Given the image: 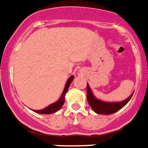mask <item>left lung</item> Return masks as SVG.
Returning a JSON list of instances; mask_svg holds the SVG:
<instances>
[{
  "label": "left lung",
  "mask_w": 148,
  "mask_h": 148,
  "mask_svg": "<svg viewBox=\"0 0 148 148\" xmlns=\"http://www.w3.org/2000/svg\"><path fill=\"white\" fill-rule=\"evenodd\" d=\"M132 94L125 100L122 102L109 103L104 102L102 100L96 99L92 92V90L89 87L88 84L87 83V99L89 105L92 107L93 111L97 114H104V115H110L116 112L117 111L121 109L124 106L126 105L132 98Z\"/></svg>",
  "instance_id": "1"
}]
</instances>
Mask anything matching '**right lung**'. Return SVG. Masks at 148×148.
<instances>
[{"label": "right lung", "mask_w": 148, "mask_h": 148, "mask_svg": "<svg viewBox=\"0 0 148 148\" xmlns=\"http://www.w3.org/2000/svg\"><path fill=\"white\" fill-rule=\"evenodd\" d=\"M73 79H74V76H73L69 77V79H68V81L66 83V85L64 87V89L63 91L61 96H60V99L56 102L50 104L47 108H44L42 110H33V111L35 112L39 113V114H52V113L56 112L57 111H59L62 108V106L64 105V96H65L66 92H68L69 85H70V84H71V82H72Z\"/></svg>", "instance_id": "add662e5"}]
</instances>
